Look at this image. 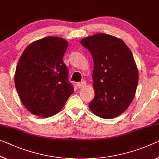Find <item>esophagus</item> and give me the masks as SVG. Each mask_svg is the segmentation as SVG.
<instances>
[{"mask_svg":"<svg viewBox=\"0 0 159 159\" xmlns=\"http://www.w3.org/2000/svg\"><path fill=\"white\" fill-rule=\"evenodd\" d=\"M85 85H86V83L85 81H81V82H79L77 84V86L79 89H82V88H84Z\"/></svg>","mask_w":159,"mask_h":159,"instance_id":"1","label":"esophagus"}]
</instances>
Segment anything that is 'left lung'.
Wrapping results in <instances>:
<instances>
[{"mask_svg": "<svg viewBox=\"0 0 159 159\" xmlns=\"http://www.w3.org/2000/svg\"><path fill=\"white\" fill-rule=\"evenodd\" d=\"M91 53L95 97L89 109L98 117L111 119L127 109L134 99L139 73L129 48L118 37L98 33L80 42Z\"/></svg>", "mask_w": 159, "mask_h": 159, "instance_id": "8db88e82", "label": "left lung"}]
</instances>
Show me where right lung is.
<instances>
[{"instance_id": "1", "label": "right lung", "mask_w": 159, "mask_h": 159, "mask_svg": "<svg viewBox=\"0 0 159 159\" xmlns=\"http://www.w3.org/2000/svg\"><path fill=\"white\" fill-rule=\"evenodd\" d=\"M68 46L66 39L49 36L32 42L22 52L15 85L22 104L32 114L41 117L56 115L74 93L62 60Z\"/></svg>"}]
</instances>
